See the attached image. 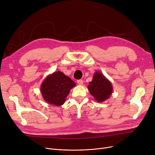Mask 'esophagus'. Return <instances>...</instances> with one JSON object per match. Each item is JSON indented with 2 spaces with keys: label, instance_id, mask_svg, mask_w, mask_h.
Returning <instances> with one entry per match:
<instances>
[{
  "label": "esophagus",
  "instance_id": "obj_1",
  "mask_svg": "<svg viewBox=\"0 0 155 155\" xmlns=\"http://www.w3.org/2000/svg\"><path fill=\"white\" fill-rule=\"evenodd\" d=\"M77 82L78 85H82L83 84V80H78L77 81Z\"/></svg>",
  "mask_w": 155,
  "mask_h": 155
}]
</instances>
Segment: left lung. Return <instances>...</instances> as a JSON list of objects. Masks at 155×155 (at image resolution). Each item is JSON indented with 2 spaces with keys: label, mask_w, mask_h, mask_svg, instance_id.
<instances>
[{
  "label": "left lung",
  "mask_w": 155,
  "mask_h": 155,
  "mask_svg": "<svg viewBox=\"0 0 155 155\" xmlns=\"http://www.w3.org/2000/svg\"><path fill=\"white\" fill-rule=\"evenodd\" d=\"M88 89L97 102H102L110 97L113 87L110 81L102 73L97 71L92 82H89Z\"/></svg>",
  "instance_id": "1"
}]
</instances>
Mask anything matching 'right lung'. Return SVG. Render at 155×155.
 <instances>
[{
	"label": "right lung",
	"mask_w": 155,
	"mask_h": 155,
	"mask_svg": "<svg viewBox=\"0 0 155 155\" xmlns=\"http://www.w3.org/2000/svg\"><path fill=\"white\" fill-rule=\"evenodd\" d=\"M76 84L60 71L48 75L41 85L40 91L43 99L55 106L63 105L71 89Z\"/></svg>",
	"instance_id": "1"
}]
</instances>
